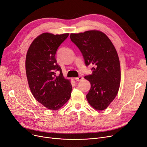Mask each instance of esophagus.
I'll return each mask as SVG.
<instances>
[{"label": "esophagus", "instance_id": "obj_1", "mask_svg": "<svg viewBox=\"0 0 147 147\" xmlns=\"http://www.w3.org/2000/svg\"><path fill=\"white\" fill-rule=\"evenodd\" d=\"M83 79V77L82 76H79V77L75 78V80L76 81H77V82H79V81H80V80H82Z\"/></svg>", "mask_w": 147, "mask_h": 147}]
</instances>
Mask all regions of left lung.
I'll return each instance as SVG.
<instances>
[{
	"label": "left lung",
	"mask_w": 147,
	"mask_h": 147,
	"mask_svg": "<svg viewBox=\"0 0 147 147\" xmlns=\"http://www.w3.org/2000/svg\"><path fill=\"white\" fill-rule=\"evenodd\" d=\"M70 39L80 50L86 65H93L92 74L84 76L91 84L87 100L96 110H104L114 100L120 86L121 67L116 49L99 31L71 34Z\"/></svg>",
	"instance_id": "left-lung-1"
}]
</instances>
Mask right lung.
Here are the masks:
<instances>
[{
    "label": "right lung",
    "mask_w": 147,
    "mask_h": 147,
    "mask_svg": "<svg viewBox=\"0 0 147 147\" xmlns=\"http://www.w3.org/2000/svg\"><path fill=\"white\" fill-rule=\"evenodd\" d=\"M68 35L43 33L33 41L26 56L29 87L35 99L50 110L59 109L71 96L70 81L64 79L55 58L58 48ZM57 71L61 72L58 76Z\"/></svg>",
    "instance_id": "add662e5"
}]
</instances>
